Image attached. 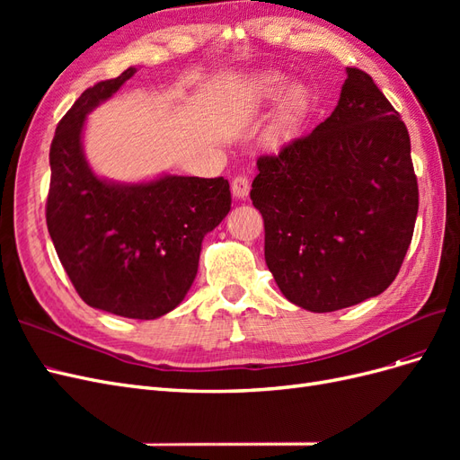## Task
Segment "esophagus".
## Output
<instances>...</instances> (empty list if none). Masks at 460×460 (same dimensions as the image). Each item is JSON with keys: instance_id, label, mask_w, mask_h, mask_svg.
<instances>
[{"instance_id": "34e87169", "label": "esophagus", "mask_w": 460, "mask_h": 460, "mask_svg": "<svg viewBox=\"0 0 460 460\" xmlns=\"http://www.w3.org/2000/svg\"><path fill=\"white\" fill-rule=\"evenodd\" d=\"M249 180H247V176H243V174H240V176H235L234 180H232V193H234V198H238V199H245L247 196H249Z\"/></svg>"}]
</instances>
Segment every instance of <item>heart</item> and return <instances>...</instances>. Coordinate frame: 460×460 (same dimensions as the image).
<instances>
[{
    "label": "heart",
    "mask_w": 460,
    "mask_h": 460,
    "mask_svg": "<svg viewBox=\"0 0 460 460\" xmlns=\"http://www.w3.org/2000/svg\"><path fill=\"white\" fill-rule=\"evenodd\" d=\"M288 88V76L278 73V71H264L261 75H257L252 82V102L261 105V103H269L278 100L284 93V90ZM305 105H307V92L301 86H294L289 88L284 103L280 109V117H278V128L284 130L289 128L291 124L296 122V119L303 113Z\"/></svg>",
    "instance_id": "heart-1"
}]
</instances>
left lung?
I'll return each mask as SVG.
<instances>
[{
	"instance_id": "left-lung-1",
	"label": "left lung",
	"mask_w": 460,
	"mask_h": 460,
	"mask_svg": "<svg viewBox=\"0 0 460 460\" xmlns=\"http://www.w3.org/2000/svg\"><path fill=\"white\" fill-rule=\"evenodd\" d=\"M252 201L264 261L284 297L332 313L380 296L412 240L419 184L411 137L370 75L347 66L318 127L257 159Z\"/></svg>"
}]
</instances>
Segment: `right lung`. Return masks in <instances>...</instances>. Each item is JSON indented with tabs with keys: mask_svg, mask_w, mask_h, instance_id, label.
Here are the masks:
<instances>
[{
	"mask_svg": "<svg viewBox=\"0 0 460 460\" xmlns=\"http://www.w3.org/2000/svg\"><path fill=\"white\" fill-rule=\"evenodd\" d=\"M136 66L82 93L58 124L46 220L55 252L82 301L124 318L153 320L176 309L198 274L201 242L230 211L222 176L164 174L142 184L95 176L82 149L90 111Z\"/></svg>",
	"mask_w": 460,
	"mask_h": 460,
	"instance_id": "add662e5",
	"label": "right lung"
}]
</instances>
